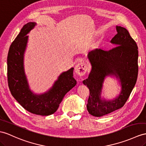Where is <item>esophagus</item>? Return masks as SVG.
Listing matches in <instances>:
<instances>
[{"mask_svg": "<svg viewBox=\"0 0 146 146\" xmlns=\"http://www.w3.org/2000/svg\"><path fill=\"white\" fill-rule=\"evenodd\" d=\"M87 71V66L84 62H80L75 67V72L77 74L82 76L85 75Z\"/></svg>", "mask_w": 146, "mask_h": 146, "instance_id": "esophagus-1", "label": "esophagus"}]
</instances>
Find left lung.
I'll use <instances>...</instances> for the list:
<instances>
[{
    "label": "left lung",
    "instance_id": "1",
    "mask_svg": "<svg viewBox=\"0 0 146 146\" xmlns=\"http://www.w3.org/2000/svg\"><path fill=\"white\" fill-rule=\"evenodd\" d=\"M117 33L110 42L116 47L109 51L95 49L87 58L92 66L83 84L89 88L87 104L88 113L100 117L123 107L136 83L138 74V50L136 42L125 28L116 26ZM115 76L121 87L119 95L111 100L101 96L105 78Z\"/></svg>",
    "mask_w": 146,
    "mask_h": 146
}]
</instances>
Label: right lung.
<instances>
[{
  "label": "right lung",
  "mask_w": 146,
  "mask_h": 146,
  "mask_svg": "<svg viewBox=\"0 0 146 146\" xmlns=\"http://www.w3.org/2000/svg\"><path fill=\"white\" fill-rule=\"evenodd\" d=\"M36 25L28 22L21 29L10 46L7 56L8 84L11 94L20 105L31 113L51 115L58 109L65 95L76 86L73 77L74 67L62 72L52 86L42 94L31 91L24 68V54L27 46V35Z\"/></svg>",
  "instance_id": "right-lung-1"
}]
</instances>
